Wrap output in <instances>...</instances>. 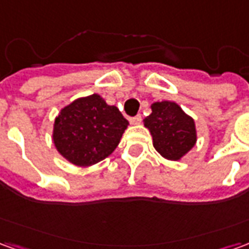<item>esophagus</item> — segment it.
Segmentation results:
<instances>
[{"label": "esophagus", "mask_w": 249, "mask_h": 249, "mask_svg": "<svg viewBox=\"0 0 249 249\" xmlns=\"http://www.w3.org/2000/svg\"><path fill=\"white\" fill-rule=\"evenodd\" d=\"M141 116L140 114H137V116H135V117H130L129 119V123L132 125H139L141 123Z\"/></svg>", "instance_id": "1"}]
</instances>
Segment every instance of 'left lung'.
<instances>
[{
  "label": "left lung",
  "instance_id": "8db88e82",
  "mask_svg": "<svg viewBox=\"0 0 249 249\" xmlns=\"http://www.w3.org/2000/svg\"><path fill=\"white\" fill-rule=\"evenodd\" d=\"M151 109L144 125L151 132L155 149L167 160H181L197 141L195 120L173 101H156Z\"/></svg>",
  "mask_w": 249,
  "mask_h": 249
}]
</instances>
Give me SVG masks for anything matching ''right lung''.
<instances>
[{"mask_svg": "<svg viewBox=\"0 0 249 249\" xmlns=\"http://www.w3.org/2000/svg\"><path fill=\"white\" fill-rule=\"evenodd\" d=\"M128 125L119 109L93 93L60 110L52 139L57 152L71 164L90 167L113 153Z\"/></svg>", "mask_w": 249, "mask_h": 249, "instance_id": "1", "label": "right lung"}]
</instances>
